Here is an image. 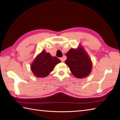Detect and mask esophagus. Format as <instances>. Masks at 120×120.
Here are the masks:
<instances>
[{"label":"esophagus","instance_id":"esophagus-1","mask_svg":"<svg viewBox=\"0 0 120 120\" xmlns=\"http://www.w3.org/2000/svg\"><path fill=\"white\" fill-rule=\"evenodd\" d=\"M65 60V56H63L62 58H60V60L61 61V62H64Z\"/></svg>","mask_w":120,"mask_h":120}]
</instances>
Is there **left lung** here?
Returning <instances> with one entry per match:
<instances>
[{
  "instance_id": "obj_1",
  "label": "left lung",
  "mask_w": 120,
  "mask_h": 120,
  "mask_svg": "<svg viewBox=\"0 0 120 120\" xmlns=\"http://www.w3.org/2000/svg\"><path fill=\"white\" fill-rule=\"evenodd\" d=\"M65 64L69 67L72 74L77 78H82L88 76L92 64L90 59L82 47L77 49H71L66 54Z\"/></svg>"
}]
</instances>
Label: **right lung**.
I'll use <instances>...</instances> for the list:
<instances>
[{"label": "right lung", "mask_w": 120, "mask_h": 120, "mask_svg": "<svg viewBox=\"0 0 120 120\" xmlns=\"http://www.w3.org/2000/svg\"><path fill=\"white\" fill-rule=\"evenodd\" d=\"M61 61L56 56H52L45 50L36 56L32 63L31 68L32 72L37 77H45L53 70L56 64Z\"/></svg>", "instance_id": "add662e5"}]
</instances>
